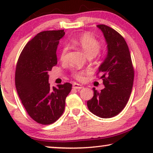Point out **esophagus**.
Segmentation results:
<instances>
[{
  "label": "esophagus",
  "mask_w": 153,
  "mask_h": 153,
  "mask_svg": "<svg viewBox=\"0 0 153 153\" xmlns=\"http://www.w3.org/2000/svg\"><path fill=\"white\" fill-rule=\"evenodd\" d=\"M72 87H73V88H74V89H81V88H83V85H81L80 84H78V83H73Z\"/></svg>",
  "instance_id": "1"
}]
</instances>
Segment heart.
<instances>
[{"mask_svg":"<svg viewBox=\"0 0 153 153\" xmlns=\"http://www.w3.org/2000/svg\"><path fill=\"white\" fill-rule=\"evenodd\" d=\"M72 42L74 45L79 46L83 49V51L87 54L88 57H93L97 55L100 51L101 45L100 42L93 37V35L88 33L80 35V36L72 39ZM68 48L67 46L62 47L60 54V59L61 61H65L66 60L67 52ZM88 73V70H73L72 72V76L74 79L79 81H83L85 78V75Z\"/></svg>","mask_w":153,"mask_h":153,"instance_id":"obj_1","label":"heart"}]
</instances>
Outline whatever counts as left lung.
Returning <instances> with one entry per match:
<instances>
[{
    "label": "left lung",
    "mask_w": 153,
    "mask_h": 153,
    "mask_svg": "<svg viewBox=\"0 0 153 153\" xmlns=\"http://www.w3.org/2000/svg\"><path fill=\"white\" fill-rule=\"evenodd\" d=\"M103 33L108 47L106 59L98 74L105 88L101 92L93 88L94 95L87 102L90 111L102 118H110L122 111L133 86L134 70L125 39L116 30L104 24L97 26Z\"/></svg>",
    "instance_id": "left-lung-1"
}]
</instances>
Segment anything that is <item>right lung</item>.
Wrapping results in <instances>:
<instances>
[{
	"label": "right lung",
	"instance_id": "right-lung-1",
	"mask_svg": "<svg viewBox=\"0 0 153 153\" xmlns=\"http://www.w3.org/2000/svg\"><path fill=\"white\" fill-rule=\"evenodd\" d=\"M64 30H46L28 42L16 64L15 85L27 113L41 125L55 123L63 114L70 83L51 88L48 72L57 64L56 49Z\"/></svg>",
	"mask_w": 153,
	"mask_h": 153
}]
</instances>
